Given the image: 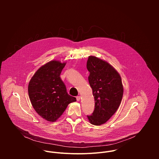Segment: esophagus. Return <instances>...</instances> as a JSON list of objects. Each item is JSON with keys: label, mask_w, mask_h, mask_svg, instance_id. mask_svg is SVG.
Wrapping results in <instances>:
<instances>
[{"label": "esophagus", "mask_w": 159, "mask_h": 159, "mask_svg": "<svg viewBox=\"0 0 159 159\" xmlns=\"http://www.w3.org/2000/svg\"><path fill=\"white\" fill-rule=\"evenodd\" d=\"M80 98H81V97H80V96H77V97H76V99H77V101H80Z\"/></svg>", "instance_id": "obj_1"}]
</instances>
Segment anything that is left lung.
Wrapping results in <instances>:
<instances>
[{
    "mask_svg": "<svg viewBox=\"0 0 159 159\" xmlns=\"http://www.w3.org/2000/svg\"><path fill=\"white\" fill-rule=\"evenodd\" d=\"M89 84L93 89L95 107L89 122L96 126L105 123L118 109L123 94L119 73L107 61L89 56L87 62Z\"/></svg>",
    "mask_w": 159,
    "mask_h": 159,
    "instance_id": "obj_1",
    "label": "left lung"
}]
</instances>
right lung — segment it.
Wrapping results in <instances>:
<instances>
[{"mask_svg": "<svg viewBox=\"0 0 159 159\" xmlns=\"http://www.w3.org/2000/svg\"><path fill=\"white\" fill-rule=\"evenodd\" d=\"M66 63L52 60L41 66L28 85L31 104L45 120L54 122L63 114L67 106L76 101L68 94L60 75Z\"/></svg>", "mask_w": 159, "mask_h": 159, "instance_id": "1", "label": "right lung"}]
</instances>
